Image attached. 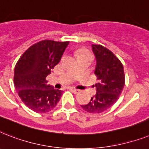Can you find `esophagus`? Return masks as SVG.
Masks as SVG:
<instances>
[{"instance_id":"obj_1","label":"esophagus","mask_w":149,"mask_h":149,"mask_svg":"<svg viewBox=\"0 0 149 149\" xmlns=\"http://www.w3.org/2000/svg\"><path fill=\"white\" fill-rule=\"evenodd\" d=\"M71 90L72 91H73L74 93H75V94H77V93H78V92H79V90H78V89H75V88H71Z\"/></svg>"}]
</instances>
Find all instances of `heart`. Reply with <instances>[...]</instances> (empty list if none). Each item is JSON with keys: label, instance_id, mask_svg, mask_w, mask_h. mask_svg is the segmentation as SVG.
<instances>
[{"label": "heart", "instance_id": "1", "mask_svg": "<svg viewBox=\"0 0 149 149\" xmlns=\"http://www.w3.org/2000/svg\"><path fill=\"white\" fill-rule=\"evenodd\" d=\"M85 55H91V54H90V52H88L87 50L85 49L81 50V56H85Z\"/></svg>", "mask_w": 149, "mask_h": 149}]
</instances>
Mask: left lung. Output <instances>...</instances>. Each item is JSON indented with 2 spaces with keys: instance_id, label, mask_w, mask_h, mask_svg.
<instances>
[{
  "instance_id": "left-lung-1",
  "label": "left lung",
  "mask_w": 149,
  "mask_h": 149,
  "mask_svg": "<svg viewBox=\"0 0 149 149\" xmlns=\"http://www.w3.org/2000/svg\"><path fill=\"white\" fill-rule=\"evenodd\" d=\"M92 50L96 57L95 74L97 83V93L88 104L81 108L89 113H102L117 102L123 90L125 76L121 61L109 49L101 45H93Z\"/></svg>"
}]
</instances>
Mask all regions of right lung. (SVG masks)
Returning a JSON list of instances; mask_svg holds the SVG:
<instances>
[{
  "label": "right lung",
  "instance_id": "add662e5",
  "mask_svg": "<svg viewBox=\"0 0 149 149\" xmlns=\"http://www.w3.org/2000/svg\"><path fill=\"white\" fill-rule=\"evenodd\" d=\"M69 41L44 40L24 52L14 68V82L19 97L27 108L48 112L58 104L63 91L47 84V76L60 61Z\"/></svg>",
  "mask_w": 149,
  "mask_h": 149
}]
</instances>
